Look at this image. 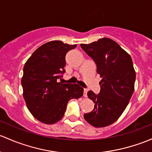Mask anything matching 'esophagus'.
Wrapping results in <instances>:
<instances>
[{"label":"esophagus","mask_w":152,"mask_h":152,"mask_svg":"<svg viewBox=\"0 0 152 152\" xmlns=\"http://www.w3.org/2000/svg\"><path fill=\"white\" fill-rule=\"evenodd\" d=\"M87 89H84V97H87Z\"/></svg>","instance_id":"1"}]
</instances>
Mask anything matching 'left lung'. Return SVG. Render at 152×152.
<instances>
[{
    "instance_id": "8db88e82",
    "label": "left lung",
    "mask_w": 152,
    "mask_h": 152,
    "mask_svg": "<svg viewBox=\"0 0 152 152\" xmlns=\"http://www.w3.org/2000/svg\"><path fill=\"white\" fill-rule=\"evenodd\" d=\"M80 46L93 59L97 73L102 78L100 93L87 92L95 107L91 112L84 114V117L93 127H106L119 119L133 94L136 75L132 58L108 38Z\"/></svg>"
}]
</instances>
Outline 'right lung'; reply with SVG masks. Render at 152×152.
<instances>
[{"instance_id":"obj_1","label":"right lung","mask_w":152,"mask_h":152,"mask_svg":"<svg viewBox=\"0 0 152 152\" xmlns=\"http://www.w3.org/2000/svg\"><path fill=\"white\" fill-rule=\"evenodd\" d=\"M52 41L38 48L23 68V97L31 114L44 124H55L63 117L67 103L78 99L84 89L77 84L59 82L65 71V55L76 47Z\"/></svg>"}]
</instances>
